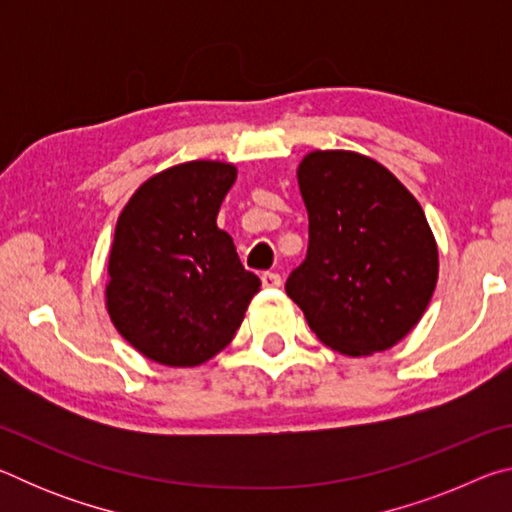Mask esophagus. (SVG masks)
Here are the masks:
<instances>
[{"label":"esophagus","instance_id":"34e87169","mask_svg":"<svg viewBox=\"0 0 512 512\" xmlns=\"http://www.w3.org/2000/svg\"><path fill=\"white\" fill-rule=\"evenodd\" d=\"M262 284H264V289H277L282 284V277L277 275V273L268 271V273L262 275Z\"/></svg>","mask_w":512,"mask_h":512}]
</instances>
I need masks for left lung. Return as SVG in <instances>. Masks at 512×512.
<instances>
[{
	"label": "left lung",
	"mask_w": 512,
	"mask_h": 512,
	"mask_svg": "<svg viewBox=\"0 0 512 512\" xmlns=\"http://www.w3.org/2000/svg\"><path fill=\"white\" fill-rule=\"evenodd\" d=\"M307 259L287 280L316 339L345 357L400 343L438 284V244L422 207L368 155L311 151L298 164Z\"/></svg>",
	"instance_id": "left-lung-1"
}]
</instances>
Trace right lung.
I'll list each match as a JSON object with an SVG mask.
<instances>
[{"mask_svg": "<svg viewBox=\"0 0 512 512\" xmlns=\"http://www.w3.org/2000/svg\"><path fill=\"white\" fill-rule=\"evenodd\" d=\"M235 180L230 162L173 164L144 180L119 214L106 309L117 332L160 366L194 368L216 357L262 287L216 225Z\"/></svg>", "mask_w": 512, "mask_h": 512, "instance_id": "add662e5", "label": "right lung"}]
</instances>
